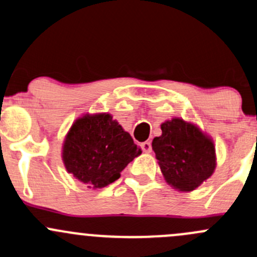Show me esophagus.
Wrapping results in <instances>:
<instances>
[{
  "label": "esophagus",
  "mask_w": 257,
  "mask_h": 257,
  "mask_svg": "<svg viewBox=\"0 0 257 257\" xmlns=\"http://www.w3.org/2000/svg\"><path fill=\"white\" fill-rule=\"evenodd\" d=\"M141 148H142L143 152H151L152 151V145L150 141H146V142H142L141 143Z\"/></svg>",
  "instance_id": "obj_1"
}]
</instances>
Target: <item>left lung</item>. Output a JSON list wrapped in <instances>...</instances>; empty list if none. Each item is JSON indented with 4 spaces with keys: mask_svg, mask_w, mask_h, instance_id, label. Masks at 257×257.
<instances>
[{
    "mask_svg": "<svg viewBox=\"0 0 257 257\" xmlns=\"http://www.w3.org/2000/svg\"><path fill=\"white\" fill-rule=\"evenodd\" d=\"M152 148L165 180L179 191H192L216 169V150L197 126L175 117L161 125Z\"/></svg>",
    "mask_w": 257,
    "mask_h": 257,
    "instance_id": "left-lung-1",
    "label": "left lung"
}]
</instances>
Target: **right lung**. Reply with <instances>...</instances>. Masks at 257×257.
<instances>
[{"mask_svg":"<svg viewBox=\"0 0 257 257\" xmlns=\"http://www.w3.org/2000/svg\"><path fill=\"white\" fill-rule=\"evenodd\" d=\"M142 153L128 132L110 114L84 115L74 121L63 142L67 172L88 187L114 183L130 162Z\"/></svg>","mask_w":257,"mask_h":257,"instance_id":"obj_1","label":"right lung"}]
</instances>
